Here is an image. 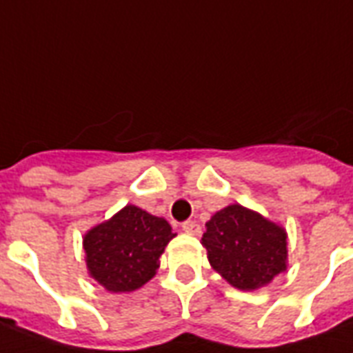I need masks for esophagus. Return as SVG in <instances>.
I'll return each instance as SVG.
<instances>
[{
    "mask_svg": "<svg viewBox=\"0 0 353 353\" xmlns=\"http://www.w3.org/2000/svg\"><path fill=\"white\" fill-rule=\"evenodd\" d=\"M182 230L185 234H190V236H201V225L195 223V221H185L184 225H182Z\"/></svg>",
    "mask_w": 353,
    "mask_h": 353,
    "instance_id": "1",
    "label": "esophagus"
}]
</instances>
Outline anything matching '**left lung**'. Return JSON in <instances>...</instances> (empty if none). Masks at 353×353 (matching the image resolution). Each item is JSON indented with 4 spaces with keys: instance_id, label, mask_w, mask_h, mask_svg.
I'll use <instances>...</instances> for the list:
<instances>
[{
    "instance_id": "obj_1",
    "label": "left lung",
    "mask_w": 353,
    "mask_h": 353,
    "mask_svg": "<svg viewBox=\"0 0 353 353\" xmlns=\"http://www.w3.org/2000/svg\"><path fill=\"white\" fill-rule=\"evenodd\" d=\"M208 261L239 291H258L288 270V232L241 204L212 215L202 236Z\"/></svg>"
}]
</instances>
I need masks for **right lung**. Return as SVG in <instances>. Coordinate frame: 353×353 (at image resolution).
I'll return each instance as SVG.
<instances>
[{
    "label": "right lung",
    "mask_w": 353,
    "mask_h": 353,
    "mask_svg": "<svg viewBox=\"0 0 353 353\" xmlns=\"http://www.w3.org/2000/svg\"><path fill=\"white\" fill-rule=\"evenodd\" d=\"M176 234L163 217L127 204L83 237L88 274L110 293H132L154 278Z\"/></svg>",
    "instance_id": "right-lung-1"
}]
</instances>
